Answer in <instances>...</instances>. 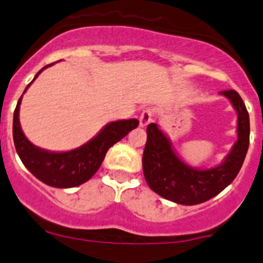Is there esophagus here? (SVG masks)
I'll return each instance as SVG.
<instances>
[{
  "label": "esophagus",
  "mask_w": 263,
  "mask_h": 263,
  "mask_svg": "<svg viewBox=\"0 0 263 263\" xmlns=\"http://www.w3.org/2000/svg\"><path fill=\"white\" fill-rule=\"evenodd\" d=\"M153 118H154V110L150 108H146L142 110L140 116V126L141 127H146L148 123L153 122Z\"/></svg>",
  "instance_id": "34e87169"
}]
</instances>
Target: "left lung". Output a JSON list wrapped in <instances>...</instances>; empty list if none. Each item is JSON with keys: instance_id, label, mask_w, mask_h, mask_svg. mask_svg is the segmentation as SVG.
Returning a JSON list of instances; mask_svg holds the SVG:
<instances>
[{"instance_id": "left-lung-1", "label": "left lung", "mask_w": 263, "mask_h": 263, "mask_svg": "<svg viewBox=\"0 0 263 263\" xmlns=\"http://www.w3.org/2000/svg\"><path fill=\"white\" fill-rule=\"evenodd\" d=\"M219 95L228 98L237 112V141L218 166H190L178 156L170 139L156 123L147 126L143 175L160 197L182 205H195L219 194L238 175L250 146V116L236 90H223Z\"/></svg>"}]
</instances>
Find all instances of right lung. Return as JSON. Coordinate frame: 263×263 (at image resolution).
<instances>
[{
	"mask_svg": "<svg viewBox=\"0 0 263 263\" xmlns=\"http://www.w3.org/2000/svg\"><path fill=\"white\" fill-rule=\"evenodd\" d=\"M50 65L52 64L44 66L35 76L32 82L37 78L44 69ZM32 82L27 84L24 93L32 84ZM22 96L18 99L17 106L13 112L12 134L16 151L25 167L35 178L52 187L66 189V187L78 186L89 180L103 162L108 148L139 126V120L136 118L115 121L107 123L92 140L74 150L64 151V153L44 150L30 142L21 129L18 115H20Z\"/></svg>",
	"mask_w": 263,
	"mask_h": 263,
	"instance_id": "right-lung-1",
	"label": "right lung"
}]
</instances>
